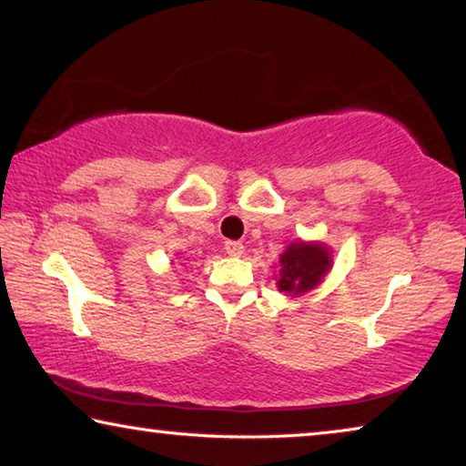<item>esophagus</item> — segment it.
<instances>
[{
	"label": "esophagus",
	"instance_id": "1",
	"mask_svg": "<svg viewBox=\"0 0 466 466\" xmlns=\"http://www.w3.org/2000/svg\"><path fill=\"white\" fill-rule=\"evenodd\" d=\"M224 248H226V252L230 257H240L242 252H244V244L242 242H236V240H228L224 244Z\"/></svg>",
	"mask_w": 466,
	"mask_h": 466
}]
</instances>
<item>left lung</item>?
<instances>
[{"mask_svg": "<svg viewBox=\"0 0 466 466\" xmlns=\"http://www.w3.org/2000/svg\"><path fill=\"white\" fill-rule=\"evenodd\" d=\"M275 286L283 296H304L319 288L333 269V250L319 240H291L279 255Z\"/></svg>", "mask_w": 466, "mask_h": 466, "instance_id": "left-lung-1", "label": "left lung"}]
</instances>
